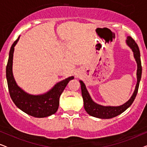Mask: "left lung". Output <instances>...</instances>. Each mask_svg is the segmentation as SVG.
Returning a JSON list of instances; mask_svg holds the SVG:
<instances>
[{
  "label": "left lung",
  "instance_id": "left-lung-1",
  "mask_svg": "<svg viewBox=\"0 0 147 147\" xmlns=\"http://www.w3.org/2000/svg\"><path fill=\"white\" fill-rule=\"evenodd\" d=\"M126 44L129 46L133 51L134 57L137 63V72H136V76H137V83H136L135 90L131 98L129 100H128L126 103L122 104L119 106H104L100 104H98L94 102L92 100L89 93H88L87 89H86L85 84L84 82L80 80V84H81V90H82V95L84 100V105L86 111L88 112V114L90 116H94V117L103 118V119H108V118H112L116 117L122 112L129 108L131 104L133 103L134 99H135L136 94H137L138 87H139V84L140 79H141L142 75V66H141V61H140V54L138 46L135 41L132 39L131 37L128 36L127 39H126Z\"/></svg>",
  "mask_w": 147,
  "mask_h": 147
}]
</instances>
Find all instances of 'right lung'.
Wrapping results in <instances>:
<instances>
[{
  "mask_svg": "<svg viewBox=\"0 0 147 147\" xmlns=\"http://www.w3.org/2000/svg\"><path fill=\"white\" fill-rule=\"evenodd\" d=\"M19 37L11 46L6 67V76L10 96L15 105L26 114L36 118L47 117L57 112L59 108L60 96L69 82L74 78L71 76L58 82L49 92L41 95H31L24 92L17 86L13 74L14 49Z\"/></svg>",
  "mask_w": 147,
  "mask_h": 147,
  "instance_id": "1",
  "label": "right lung"
}]
</instances>
